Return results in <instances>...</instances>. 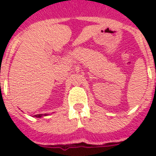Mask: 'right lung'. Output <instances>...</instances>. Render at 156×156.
I'll return each mask as SVG.
<instances>
[{
  "label": "right lung",
  "instance_id": "obj_1",
  "mask_svg": "<svg viewBox=\"0 0 156 156\" xmlns=\"http://www.w3.org/2000/svg\"><path fill=\"white\" fill-rule=\"evenodd\" d=\"M42 116H43V114H36V115H35V117H41ZM44 116H46V115H44Z\"/></svg>",
  "mask_w": 156,
  "mask_h": 156
}]
</instances>
